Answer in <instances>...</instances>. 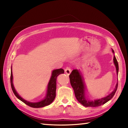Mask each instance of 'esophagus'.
<instances>
[{
	"mask_svg": "<svg viewBox=\"0 0 128 128\" xmlns=\"http://www.w3.org/2000/svg\"><path fill=\"white\" fill-rule=\"evenodd\" d=\"M72 72V70L70 69L69 67H67L65 69V72L66 73L67 75H69Z\"/></svg>",
	"mask_w": 128,
	"mask_h": 128,
	"instance_id": "obj_1",
	"label": "esophagus"
}]
</instances>
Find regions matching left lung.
<instances>
[{"instance_id": "1", "label": "left lung", "mask_w": 128, "mask_h": 128, "mask_svg": "<svg viewBox=\"0 0 128 128\" xmlns=\"http://www.w3.org/2000/svg\"><path fill=\"white\" fill-rule=\"evenodd\" d=\"M112 53L114 54L113 62L116 68V74H118L119 66L118 62L114 55V51L113 50ZM70 82L72 88L74 90L75 97L76 98L78 102L86 107H96L104 104L108 101L112 99L114 95L118 88V81L116 82V85L114 90L111 93L101 98L96 99L94 100H89L87 98L85 94V86L84 84L82 76L81 75L79 70H73L71 74L69 75ZM118 80V78H117Z\"/></svg>"}]
</instances>
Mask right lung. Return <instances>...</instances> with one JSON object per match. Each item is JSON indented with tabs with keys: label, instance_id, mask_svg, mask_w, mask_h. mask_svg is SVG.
I'll use <instances>...</instances> for the list:
<instances>
[{
	"label": "right lung",
	"instance_id": "right-lung-1",
	"mask_svg": "<svg viewBox=\"0 0 128 128\" xmlns=\"http://www.w3.org/2000/svg\"><path fill=\"white\" fill-rule=\"evenodd\" d=\"M64 72V70L62 69H58L53 70L52 72V75L50 78V80L49 81V82L47 85V93L46 96L43 100H40V101L37 102H31L26 100L22 98L18 92L15 90L14 86L13 84V76L12 72V66L11 68V76H10V82L11 86H12V90L14 94L15 95V96L18 98V100H20L21 101L25 103L26 104L30 106L33 108H41L45 107L46 106L50 105L52 102L54 98L56 97V78L58 76L61 74H63Z\"/></svg>",
	"mask_w": 128,
	"mask_h": 128
}]
</instances>
